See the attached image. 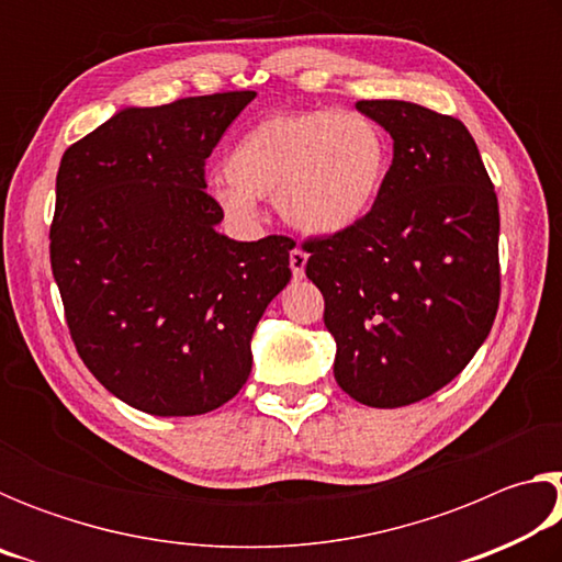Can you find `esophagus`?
Returning a JSON list of instances; mask_svg holds the SVG:
<instances>
[{
  "instance_id": "1",
  "label": "esophagus",
  "mask_w": 562,
  "mask_h": 562,
  "mask_svg": "<svg viewBox=\"0 0 562 562\" xmlns=\"http://www.w3.org/2000/svg\"><path fill=\"white\" fill-rule=\"evenodd\" d=\"M304 265H307V252H302L300 247H294V250L290 252V268H292L294 280L304 278Z\"/></svg>"
}]
</instances>
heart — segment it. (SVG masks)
Listing matches in <instances>:
<instances>
[{
	"label": "heart",
	"instance_id": "b5f03b06",
	"mask_svg": "<svg viewBox=\"0 0 562 562\" xmlns=\"http://www.w3.org/2000/svg\"><path fill=\"white\" fill-rule=\"evenodd\" d=\"M211 186L231 221L252 225L258 198L304 235H337L372 211L389 173V140L372 119L335 109L265 116L233 146Z\"/></svg>",
	"mask_w": 562,
	"mask_h": 562
}]
</instances>
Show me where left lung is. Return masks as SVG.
I'll return each instance as SVG.
<instances>
[{
	"mask_svg": "<svg viewBox=\"0 0 562 562\" xmlns=\"http://www.w3.org/2000/svg\"><path fill=\"white\" fill-rule=\"evenodd\" d=\"M394 140L382 193L349 231L304 243L325 294L335 379L396 408L463 372L501 297L498 198L469 128L408 101H357Z\"/></svg>",
	"mask_w": 562,
	"mask_h": 562,
	"instance_id": "obj_1",
	"label": "left lung"
}]
</instances>
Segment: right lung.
I'll return each mask as SVG.
<instances>
[{
	"label": "right lung",
	"mask_w": 562,
	"mask_h": 562,
	"mask_svg": "<svg viewBox=\"0 0 562 562\" xmlns=\"http://www.w3.org/2000/svg\"><path fill=\"white\" fill-rule=\"evenodd\" d=\"M258 93L126 106L61 156L52 272L91 374L154 416H198L240 392L252 331L292 278L290 237L217 225L205 158Z\"/></svg>",
	"instance_id": "right-lung-1"
}]
</instances>
